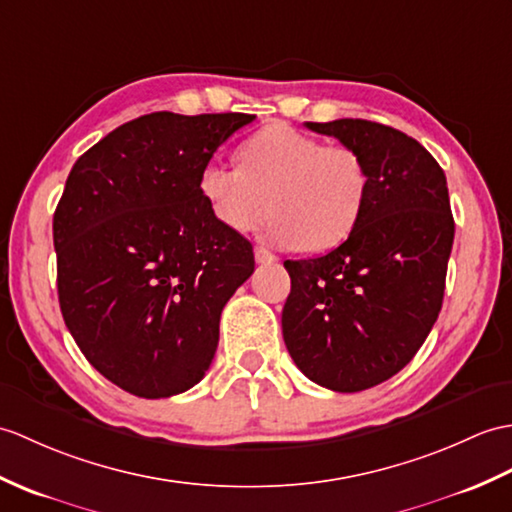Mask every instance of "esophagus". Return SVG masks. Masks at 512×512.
Here are the masks:
<instances>
[{
    "mask_svg": "<svg viewBox=\"0 0 512 512\" xmlns=\"http://www.w3.org/2000/svg\"><path fill=\"white\" fill-rule=\"evenodd\" d=\"M255 261L257 264H275L277 255H272L264 246H255Z\"/></svg>",
    "mask_w": 512,
    "mask_h": 512,
    "instance_id": "esophagus-1",
    "label": "esophagus"
}]
</instances>
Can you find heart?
I'll list each match as a JSON object with an SVG mask.
<instances>
[{
	"label": "heart",
	"mask_w": 512,
	"mask_h": 512,
	"mask_svg": "<svg viewBox=\"0 0 512 512\" xmlns=\"http://www.w3.org/2000/svg\"><path fill=\"white\" fill-rule=\"evenodd\" d=\"M237 161L240 168L209 159L198 174V192L224 229L253 231L275 213L268 242L318 253L358 227L368 200V168L358 150L270 124L244 141Z\"/></svg>",
	"instance_id": "1"
}]
</instances>
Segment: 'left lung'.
Returning a JSON list of instances; mask_svg holds the SVG:
<instances>
[{
  "instance_id": "1",
  "label": "left lung",
  "mask_w": 512,
  "mask_h": 512,
  "mask_svg": "<svg viewBox=\"0 0 512 512\" xmlns=\"http://www.w3.org/2000/svg\"><path fill=\"white\" fill-rule=\"evenodd\" d=\"M305 126L362 154L368 200L347 242L283 264L292 279L283 340L312 382L360 392L399 373L441 312L454 244L447 178L397 128L351 117Z\"/></svg>"
}]
</instances>
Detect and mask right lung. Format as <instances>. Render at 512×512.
Segmentation results:
<instances>
[{
    "mask_svg": "<svg viewBox=\"0 0 512 512\" xmlns=\"http://www.w3.org/2000/svg\"><path fill=\"white\" fill-rule=\"evenodd\" d=\"M246 113H150L71 168L54 211L58 303L69 334L109 382L144 399L198 384L220 314L253 275L251 242L224 229L198 174Z\"/></svg>",
    "mask_w": 512,
    "mask_h": 512,
    "instance_id": "add662e5",
    "label": "right lung"
}]
</instances>
